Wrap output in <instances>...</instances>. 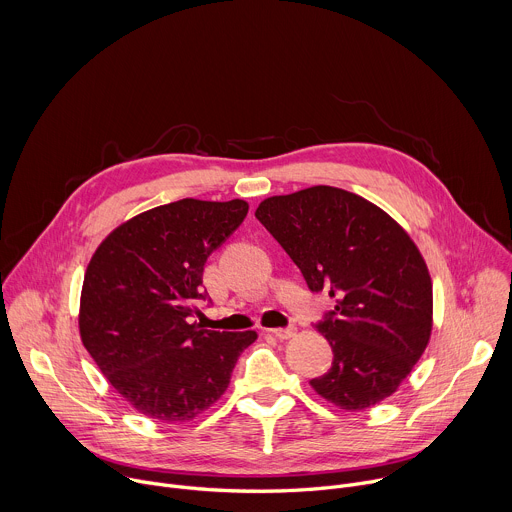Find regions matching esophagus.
I'll return each instance as SVG.
<instances>
[{
    "instance_id": "1",
    "label": "esophagus",
    "mask_w": 512,
    "mask_h": 512,
    "mask_svg": "<svg viewBox=\"0 0 512 512\" xmlns=\"http://www.w3.org/2000/svg\"><path fill=\"white\" fill-rule=\"evenodd\" d=\"M269 332H271V336H275L277 340H287V338H291V336L296 334V328H294V326H287V328H271Z\"/></svg>"
}]
</instances>
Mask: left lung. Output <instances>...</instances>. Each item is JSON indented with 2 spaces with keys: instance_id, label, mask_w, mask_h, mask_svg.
<instances>
[{
  "instance_id": "left-lung-1",
  "label": "left lung",
  "mask_w": 512,
  "mask_h": 512,
  "mask_svg": "<svg viewBox=\"0 0 512 512\" xmlns=\"http://www.w3.org/2000/svg\"><path fill=\"white\" fill-rule=\"evenodd\" d=\"M255 216L310 291L336 300L316 322L334 360L310 381L314 391L348 411L393 395L431 334V279L409 235L373 202L332 186L271 196Z\"/></svg>"
}]
</instances>
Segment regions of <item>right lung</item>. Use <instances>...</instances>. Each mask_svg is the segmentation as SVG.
Wrapping results in <instances>:
<instances>
[{"instance_id":"obj_1","label":"right lung","mask_w":512,"mask_h":512,"mask_svg":"<svg viewBox=\"0 0 512 512\" xmlns=\"http://www.w3.org/2000/svg\"><path fill=\"white\" fill-rule=\"evenodd\" d=\"M249 212L245 200L184 198L133 216L95 251L83 281L81 338L101 373L139 413L190 421L227 391L257 334L192 322L208 255Z\"/></svg>"}]
</instances>
